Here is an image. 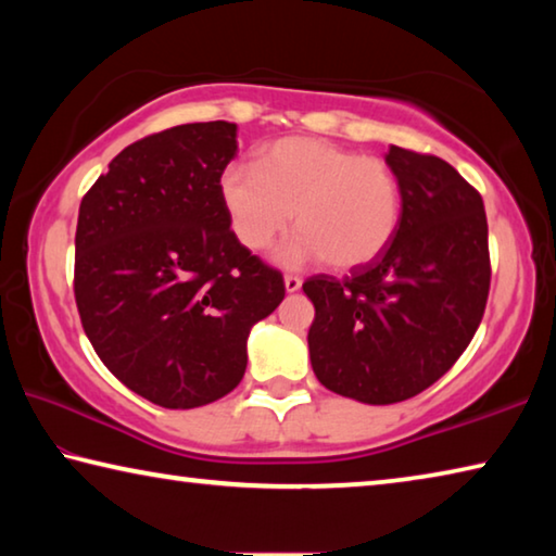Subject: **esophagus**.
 I'll use <instances>...</instances> for the list:
<instances>
[{
  "mask_svg": "<svg viewBox=\"0 0 556 556\" xmlns=\"http://www.w3.org/2000/svg\"><path fill=\"white\" fill-rule=\"evenodd\" d=\"M285 289H287V294H294V291L301 289V279L294 277V275H287L285 277Z\"/></svg>",
  "mask_w": 556,
  "mask_h": 556,
  "instance_id": "esophagus-1",
  "label": "esophagus"
}]
</instances>
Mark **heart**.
I'll return each mask as SVG.
<instances>
[{"label":"heart","instance_id":"b5f03b06","mask_svg":"<svg viewBox=\"0 0 556 556\" xmlns=\"http://www.w3.org/2000/svg\"><path fill=\"white\" fill-rule=\"evenodd\" d=\"M218 191L232 232L250 250H265L294 215L299 232L275 255L285 267L370 265L402 218V184L388 162L314 137L262 147L255 168H223Z\"/></svg>","mask_w":556,"mask_h":556}]
</instances>
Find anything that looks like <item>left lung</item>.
<instances>
[{"instance_id":"1","label":"left lung","mask_w":556,"mask_h":556,"mask_svg":"<svg viewBox=\"0 0 556 556\" xmlns=\"http://www.w3.org/2000/svg\"><path fill=\"white\" fill-rule=\"evenodd\" d=\"M402 184L392 242L343 281H304L316 308L308 355L318 382L363 404L434 384L473 338L491 289L483 199L444 159L390 147Z\"/></svg>"}]
</instances>
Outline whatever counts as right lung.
I'll return each instance as SVG.
<instances>
[{
  "instance_id": "right-lung-1",
  "label": "right lung",
  "mask_w": 556,
  "mask_h": 556,
  "mask_svg": "<svg viewBox=\"0 0 556 556\" xmlns=\"http://www.w3.org/2000/svg\"><path fill=\"white\" fill-rule=\"evenodd\" d=\"M238 125L193 122L112 159L75 230V304L92 348L131 392L193 409L238 388L252 326L285 281L230 230L218 181Z\"/></svg>"
}]
</instances>
